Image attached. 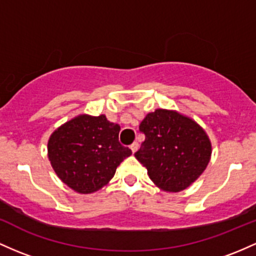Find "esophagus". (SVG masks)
<instances>
[{
	"label": "esophagus",
	"instance_id": "1",
	"mask_svg": "<svg viewBox=\"0 0 256 256\" xmlns=\"http://www.w3.org/2000/svg\"><path fill=\"white\" fill-rule=\"evenodd\" d=\"M138 147H140V144L137 142H134L130 146V148H131V150H132V153H134V152H137V150H138Z\"/></svg>",
	"mask_w": 256,
	"mask_h": 256
}]
</instances>
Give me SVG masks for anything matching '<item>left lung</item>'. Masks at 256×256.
I'll return each mask as SVG.
<instances>
[{"label":"left lung","mask_w":256,"mask_h":256,"mask_svg":"<svg viewBox=\"0 0 256 256\" xmlns=\"http://www.w3.org/2000/svg\"><path fill=\"white\" fill-rule=\"evenodd\" d=\"M146 138L134 156L165 192L186 190L206 169L212 143L202 126L176 110L156 109L140 124Z\"/></svg>","instance_id":"8db88e82"}]
</instances>
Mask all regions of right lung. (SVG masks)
<instances>
[{"mask_svg": "<svg viewBox=\"0 0 256 256\" xmlns=\"http://www.w3.org/2000/svg\"><path fill=\"white\" fill-rule=\"evenodd\" d=\"M120 126L106 115L81 114L60 126L47 144L53 170L75 192L88 194L113 178L116 168L132 154L119 142Z\"/></svg>", "mask_w": 256, "mask_h": 256, "instance_id": "add662e5", "label": "right lung"}]
</instances>
